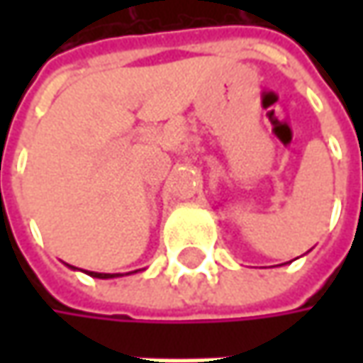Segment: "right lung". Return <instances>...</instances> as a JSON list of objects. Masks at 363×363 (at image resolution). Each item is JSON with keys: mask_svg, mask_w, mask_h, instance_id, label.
<instances>
[{"mask_svg": "<svg viewBox=\"0 0 363 363\" xmlns=\"http://www.w3.org/2000/svg\"><path fill=\"white\" fill-rule=\"evenodd\" d=\"M70 267V264H68ZM70 269H77V267H70ZM86 272V274H91V277H94V279H117V277H123L121 272H115V274H111V272H92V271H82ZM137 272V271H133ZM129 274V272H127Z\"/></svg>", "mask_w": 363, "mask_h": 363, "instance_id": "obj_1", "label": "right lung"}]
</instances>
